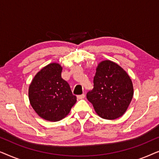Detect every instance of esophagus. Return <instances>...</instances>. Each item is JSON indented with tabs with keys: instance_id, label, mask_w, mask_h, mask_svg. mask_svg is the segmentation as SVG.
I'll return each instance as SVG.
<instances>
[{
	"instance_id": "esophagus-1",
	"label": "esophagus",
	"mask_w": 159,
	"mask_h": 159,
	"mask_svg": "<svg viewBox=\"0 0 159 159\" xmlns=\"http://www.w3.org/2000/svg\"><path fill=\"white\" fill-rule=\"evenodd\" d=\"M84 97H85V95H84V94L78 95V96H77V99H79V100L83 99V98H84Z\"/></svg>"
}]
</instances>
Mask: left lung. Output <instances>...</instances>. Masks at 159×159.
<instances>
[{"label": "left lung", "mask_w": 159, "mask_h": 159, "mask_svg": "<svg viewBox=\"0 0 159 159\" xmlns=\"http://www.w3.org/2000/svg\"><path fill=\"white\" fill-rule=\"evenodd\" d=\"M94 88L87 94L96 114L105 119L122 116L133 97V84L129 76L120 66L110 60L98 64Z\"/></svg>", "instance_id": "8db88e82"}]
</instances>
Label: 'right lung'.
I'll return each mask as SVG.
<instances>
[{
  "instance_id": "1",
  "label": "right lung",
  "mask_w": 159,
  "mask_h": 159,
  "mask_svg": "<svg viewBox=\"0 0 159 159\" xmlns=\"http://www.w3.org/2000/svg\"><path fill=\"white\" fill-rule=\"evenodd\" d=\"M61 71L59 64L51 63L36 74L30 84V103L45 120H61L77 101L68 82L61 78Z\"/></svg>"
}]
</instances>
